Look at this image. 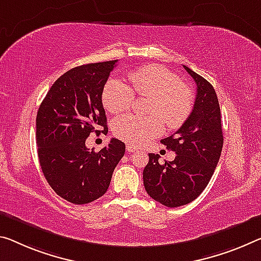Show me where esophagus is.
<instances>
[{"mask_svg":"<svg viewBox=\"0 0 261 261\" xmlns=\"http://www.w3.org/2000/svg\"><path fill=\"white\" fill-rule=\"evenodd\" d=\"M126 149H127L128 153H133V151H136V150H138V148H136V147H133V146H130V144H127Z\"/></svg>","mask_w":261,"mask_h":261,"instance_id":"esophagus-1","label":"esophagus"}]
</instances>
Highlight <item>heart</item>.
<instances>
[{
    "label": "heart",
    "instance_id": "obj_1",
    "mask_svg": "<svg viewBox=\"0 0 261 261\" xmlns=\"http://www.w3.org/2000/svg\"><path fill=\"white\" fill-rule=\"evenodd\" d=\"M129 86L121 80L112 79L102 91V105L112 114L129 110L134 94L151 98L148 107L149 117L123 115L117 118L112 132L118 139L134 146L149 142L166 125L176 129L181 127L192 111L194 94L170 70L156 64H148L127 74Z\"/></svg>",
    "mask_w": 261,
    "mask_h": 261
}]
</instances>
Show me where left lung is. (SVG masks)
I'll return each mask as SVG.
<instances>
[{
	"mask_svg": "<svg viewBox=\"0 0 261 261\" xmlns=\"http://www.w3.org/2000/svg\"><path fill=\"white\" fill-rule=\"evenodd\" d=\"M183 67L195 80L197 94L187 121L176 133L161 140L176 158L160 163L158 154H149L143 169L147 194L168 207L186 205L202 194L217 167L224 142L215 89L202 75Z\"/></svg>",
	"mask_w": 261,
	"mask_h": 261,
	"instance_id": "1",
	"label": "left lung"
}]
</instances>
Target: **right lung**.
I'll return each instance as SVG.
<instances>
[{
	"instance_id": "1",
	"label": "right lung",
	"mask_w": 261,
	"mask_h": 261,
	"mask_svg": "<svg viewBox=\"0 0 261 261\" xmlns=\"http://www.w3.org/2000/svg\"><path fill=\"white\" fill-rule=\"evenodd\" d=\"M118 61L77 66L61 75L38 108L36 142L47 183L73 204L98 199L110 187L126 146L112 139L98 153L86 147L92 132L107 134L102 91Z\"/></svg>"
}]
</instances>
